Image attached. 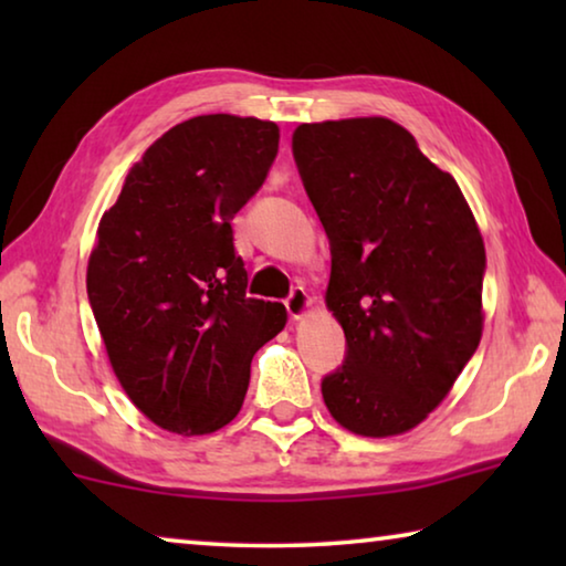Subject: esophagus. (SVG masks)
<instances>
[{
    "mask_svg": "<svg viewBox=\"0 0 566 566\" xmlns=\"http://www.w3.org/2000/svg\"><path fill=\"white\" fill-rule=\"evenodd\" d=\"M310 296H306V292L302 290V286H294L292 294L286 296L284 300V306H286V314H290V319H302L306 310H310Z\"/></svg>",
    "mask_w": 566,
    "mask_h": 566,
    "instance_id": "34e87169",
    "label": "esophagus"
}]
</instances>
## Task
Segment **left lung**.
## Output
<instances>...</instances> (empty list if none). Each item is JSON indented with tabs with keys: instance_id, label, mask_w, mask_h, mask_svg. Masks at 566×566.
<instances>
[{
	"instance_id": "left-lung-1",
	"label": "left lung",
	"mask_w": 566,
	"mask_h": 566,
	"mask_svg": "<svg viewBox=\"0 0 566 566\" xmlns=\"http://www.w3.org/2000/svg\"><path fill=\"white\" fill-rule=\"evenodd\" d=\"M292 155L329 239L327 306L347 337L324 405L354 434L407 432L482 339L486 254L472 209L385 117L300 124Z\"/></svg>"
}]
</instances>
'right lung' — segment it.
I'll return each instance as SVG.
<instances>
[{
    "label": "right lung",
    "instance_id": "obj_1",
    "mask_svg": "<svg viewBox=\"0 0 566 566\" xmlns=\"http://www.w3.org/2000/svg\"><path fill=\"white\" fill-rule=\"evenodd\" d=\"M280 151L274 122L205 114L171 127L104 212L87 296L119 385L177 434L237 417L249 367L284 329L280 302L247 296L232 219Z\"/></svg>",
    "mask_w": 566,
    "mask_h": 566
}]
</instances>
